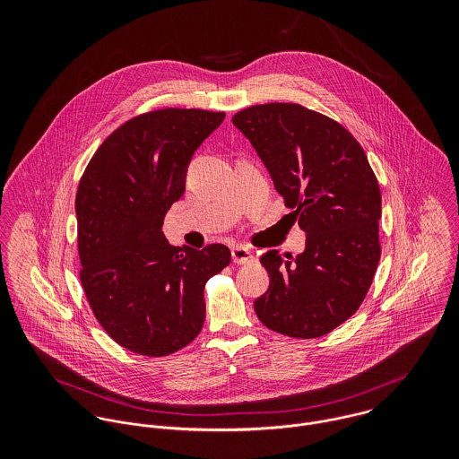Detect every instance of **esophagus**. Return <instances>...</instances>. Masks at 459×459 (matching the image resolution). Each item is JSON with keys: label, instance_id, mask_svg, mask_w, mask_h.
Returning <instances> with one entry per match:
<instances>
[{"label": "esophagus", "instance_id": "esophagus-1", "mask_svg": "<svg viewBox=\"0 0 459 459\" xmlns=\"http://www.w3.org/2000/svg\"><path fill=\"white\" fill-rule=\"evenodd\" d=\"M231 258H233V262L237 263V264H246V263L255 262L253 253H251L247 247H244V246L233 247V249H231Z\"/></svg>", "mask_w": 459, "mask_h": 459}]
</instances>
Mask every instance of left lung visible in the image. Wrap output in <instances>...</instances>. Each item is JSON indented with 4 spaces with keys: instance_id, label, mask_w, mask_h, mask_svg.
I'll list each match as a JSON object with an SVG mask.
<instances>
[{
    "instance_id": "8db88e82",
    "label": "left lung",
    "mask_w": 459,
    "mask_h": 459,
    "mask_svg": "<svg viewBox=\"0 0 459 459\" xmlns=\"http://www.w3.org/2000/svg\"><path fill=\"white\" fill-rule=\"evenodd\" d=\"M284 204L306 233V249L262 256L270 286L255 300L264 327L313 339L346 322L362 304L382 247V195L359 141L341 124L300 104L270 102L233 117Z\"/></svg>"
}]
</instances>
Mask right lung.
<instances>
[{"instance_id": "obj_1", "label": "right lung", "mask_w": 459, "mask_h": 459, "mask_svg": "<svg viewBox=\"0 0 459 459\" xmlns=\"http://www.w3.org/2000/svg\"><path fill=\"white\" fill-rule=\"evenodd\" d=\"M224 117L178 108L139 115L106 137L81 177L79 279L99 324L134 353L187 346L204 322L206 281L231 262L222 244L182 253L162 233L195 152Z\"/></svg>"}]
</instances>
